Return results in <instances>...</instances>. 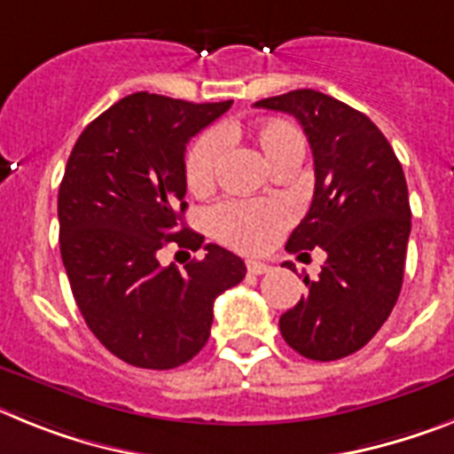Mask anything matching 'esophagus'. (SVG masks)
<instances>
[{
  "label": "esophagus",
  "mask_w": 454,
  "mask_h": 454,
  "mask_svg": "<svg viewBox=\"0 0 454 454\" xmlns=\"http://www.w3.org/2000/svg\"><path fill=\"white\" fill-rule=\"evenodd\" d=\"M247 272L265 274V272H270V265H265V262H261V261H247Z\"/></svg>",
  "instance_id": "1"
}]
</instances>
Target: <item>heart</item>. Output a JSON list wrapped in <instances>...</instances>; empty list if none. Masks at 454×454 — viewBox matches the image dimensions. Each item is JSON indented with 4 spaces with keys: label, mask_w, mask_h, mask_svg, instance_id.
<instances>
[{
    "label": "heart",
    "mask_w": 454,
    "mask_h": 454,
    "mask_svg": "<svg viewBox=\"0 0 454 454\" xmlns=\"http://www.w3.org/2000/svg\"><path fill=\"white\" fill-rule=\"evenodd\" d=\"M233 129L221 127L209 131L192 145L186 154L184 177L189 192L203 196L215 189L226 140ZM254 140L272 166L288 156L304 154V138L298 129L284 120L261 121L254 129ZM291 223V209L279 200H226L209 212V231L219 242L245 254H258L274 245L281 231Z\"/></svg>",
    "instance_id": "heart-1"
}]
</instances>
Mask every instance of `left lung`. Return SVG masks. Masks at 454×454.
<instances>
[{"label": "left lung", "mask_w": 454, "mask_h": 454, "mask_svg": "<svg viewBox=\"0 0 454 454\" xmlns=\"http://www.w3.org/2000/svg\"><path fill=\"white\" fill-rule=\"evenodd\" d=\"M256 108L295 117L314 154V200L286 251L327 254L318 279L304 277L309 293L281 316L279 330L300 356L339 360L379 333L402 291L411 235L402 163L374 121L323 91H288Z\"/></svg>", "instance_id": "left-lung-1"}]
</instances>
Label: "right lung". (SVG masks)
Masks as SVG:
<instances>
[{
    "instance_id": "add662e5",
    "label": "right lung",
    "mask_w": 454,
    "mask_h": 454,
    "mask_svg": "<svg viewBox=\"0 0 454 454\" xmlns=\"http://www.w3.org/2000/svg\"><path fill=\"white\" fill-rule=\"evenodd\" d=\"M233 101L189 104L136 91L87 124L57 198L59 251L75 304L94 337L124 363L175 369L207 344L221 293L245 261L182 228L184 152ZM206 249L184 270L163 269L161 246Z\"/></svg>"
}]
</instances>
